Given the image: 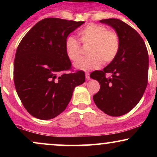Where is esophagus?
Returning <instances> with one entry per match:
<instances>
[{
    "instance_id": "34e87169",
    "label": "esophagus",
    "mask_w": 157,
    "mask_h": 157,
    "mask_svg": "<svg viewBox=\"0 0 157 157\" xmlns=\"http://www.w3.org/2000/svg\"><path fill=\"white\" fill-rule=\"evenodd\" d=\"M86 79L87 80H89L90 79H91V78H90V76H89V73H88V72L86 73Z\"/></svg>"
}]
</instances>
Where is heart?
Returning <instances> with one entry per match:
<instances>
[{"instance_id":"1","label":"heart","mask_w":157,"mask_h":157,"mask_svg":"<svg viewBox=\"0 0 157 157\" xmlns=\"http://www.w3.org/2000/svg\"><path fill=\"white\" fill-rule=\"evenodd\" d=\"M81 41L89 45L88 55L75 63V67L81 71L94 70L103 63H109L116 58L120 50V38L116 32L108 30L103 25L90 23L78 32ZM68 58L77 60L80 55V43L73 36H68L65 42Z\"/></svg>"}]
</instances>
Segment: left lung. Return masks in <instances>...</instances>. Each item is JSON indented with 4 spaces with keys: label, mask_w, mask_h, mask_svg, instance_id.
Masks as SVG:
<instances>
[{
    "label": "left lung",
    "mask_w": 157,
    "mask_h": 157,
    "mask_svg": "<svg viewBox=\"0 0 157 157\" xmlns=\"http://www.w3.org/2000/svg\"><path fill=\"white\" fill-rule=\"evenodd\" d=\"M112 27L120 38L116 58L103 68L94 71L90 77L100 84L93 96L97 107L106 114H125L138 104L147 84L148 54L141 36L132 27L119 19L100 21ZM109 73L110 77L105 76Z\"/></svg>",
    "instance_id": "left-lung-1"
}]
</instances>
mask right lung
<instances>
[{
    "label": "right lung",
    "instance_id": "right-lung-1",
    "mask_svg": "<svg viewBox=\"0 0 157 157\" xmlns=\"http://www.w3.org/2000/svg\"><path fill=\"white\" fill-rule=\"evenodd\" d=\"M84 21L48 17L39 21L20 43L14 61V82L24 108L40 120H51L66 109L75 88L86 80L71 67L65 48L71 32Z\"/></svg>",
    "mask_w": 157,
    "mask_h": 157
}]
</instances>
